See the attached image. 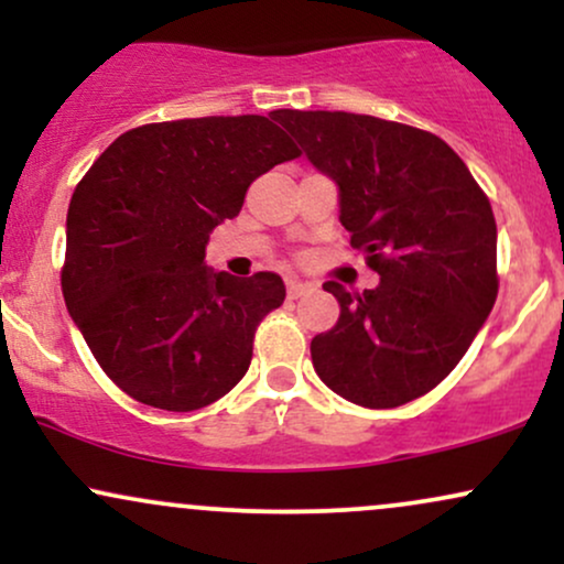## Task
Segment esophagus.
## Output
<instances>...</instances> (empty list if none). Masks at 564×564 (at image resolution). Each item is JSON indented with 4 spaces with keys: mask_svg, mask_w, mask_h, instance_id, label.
I'll use <instances>...</instances> for the list:
<instances>
[{
    "mask_svg": "<svg viewBox=\"0 0 564 564\" xmlns=\"http://www.w3.org/2000/svg\"><path fill=\"white\" fill-rule=\"evenodd\" d=\"M286 291H289V300H300V296H307L310 291H313V286H310V283L296 281V278H291V281H286Z\"/></svg>",
    "mask_w": 564,
    "mask_h": 564,
    "instance_id": "34e87169",
    "label": "esophagus"
}]
</instances>
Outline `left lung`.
Segmentation results:
<instances>
[{"instance_id": "1", "label": "left lung", "mask_w": 564, "mask_h": 564, "mask_svg": "<svg viewBox=\"0 0 564 564\" xmlns=\"http://www.w3.org/2000/svg\"><path fill=\"white\" fill-rule=\"evenodd\" d=\"M273 119L339 187V223L379 286L323 289L341 313L310 341L315 373L364 408L422 398L464 358L494 310L496 219L467 164L437 134L345 111Z\"/></svg>"}]
</instances>
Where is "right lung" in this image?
Segmentation results:
<instances>
[{
    "mask_svg": "<svg viewBox=\"0 0 564 564\" xmlns=\"http://www.w3.org/2000/svg\"><path fill=\"white\" fill-rule=\"evenodd\" d=\"M300 156L264 116H204L116 138L70 196L61 286L95 360L129 398L196 411L249 371L281 275L206 268L209 232L249 185Z\"/></svg>",
    "mask_w": 564,
    "mask_h": 564,
    "instance_id": "right-lung-1",
    "label": "right lung"
}]
</instances>
